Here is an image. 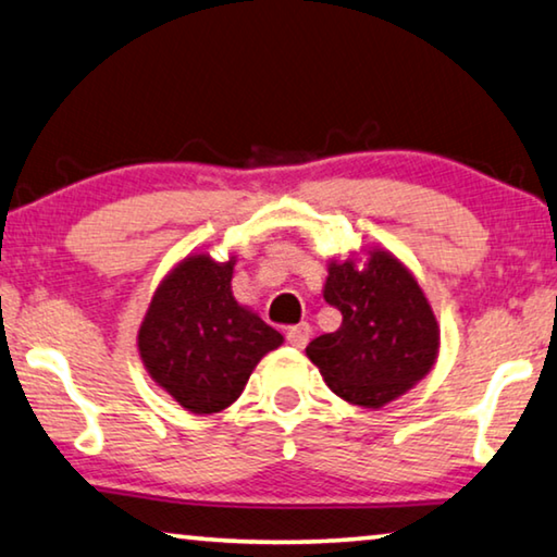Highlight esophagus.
Segmentation results:
<instances>
[{"label": "esophagus", "instance_id": "obj_1", "mask_svg": "<svg viewBox=\"0 0 557 557\" xmlns=\"http://www.w3.org/2000/svg\"><path fill=\"white\" fill-rule=\"evenodd\" d=\"M285 337H287V343L293 345V347H305L307 339H310V325H307V322H300V325L289 327L285 332Z\"/></svg>", "mask_w": 557, "mask_h": 557}]
</instances>
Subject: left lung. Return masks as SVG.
Masks as SVG:
<instances>
[{"label":"left lung","instance_id":"obj_1","mask_svg":"<svg viewBox=\"0 0 557 557\" xmlns=\"http://www.w3.org/2000/svg\"><path fill=\"white\" fill-rule=\"evenodd\" d=\"M325 302L343 325L307 345V358L335 395L362 408H383L437 358L440 330L422 289L389 252H370L362 270L332 262Z\"/></svg>","mask_w":557,"mask_h":557}]
</instances>
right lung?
Segmentation results:
<instances>
[{
	"label": "right lung",
	"instance_id": "add662e5",
	"mask_svg": "<svg viewBox=\"0 0 557 557\" xmlns=\"http://www.w3.org/2000/svg\"><path fill=\"white\" fill-rule=\"evenodd\" d=\"M232 264L187 257L157 287L139 327L147 372L197 414L235 403L255 364L282 345L275 327L235 302Z\"/></svg>",
	"mask_w": 557,
	"mask_h": 557
}]
</instances>
